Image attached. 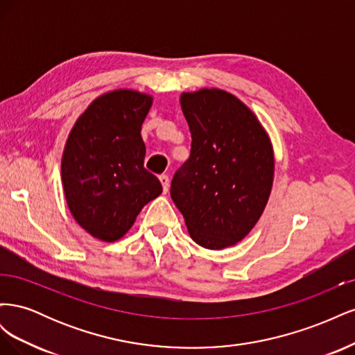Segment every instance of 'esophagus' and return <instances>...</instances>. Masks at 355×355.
I'll list each match as a JSON object with an SVG mask.
<instances>
[{
    "label": "esophagus",
    "instance_id": "obj_1",
    "mask_svg": "<svg viewBox=\"0 0 355 355\" xmlns=\"http://www.w3.org/2000/svg\"><path fill=\"white\" fill-rule=\"evenodd\" d=\"M159 182H161V185H163V191H164V194H167V191H168V185H170L168 176H167V175H161V176H159Z\"/></svg>",
    "mask_w": 355,
    "mask_h": 355
}]
</instances>
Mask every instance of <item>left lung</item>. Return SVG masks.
Instances as JSON below:
<instances>
[{
    "label": "left lung",
    "instance_id": "1",
    "mask_svg": "<svg viewBox=\"0 0 355 355\" xmlns=\"http://www.w3.org/2000/svg\"><path fill=\"white\" fill-rule=\"evenodd\" d=\"M191 154L173 176L171 200L191 239L220 250L241 241L262 216L274 182V149L257 116L234 94H180Z\"/></svg>",
    "mask_w": 355,
    "mask_h": 355
}]
</instances>
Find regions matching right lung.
<instances>
[{"mask_svg": "<svg viewBox=\"0 0 355 355\" xmlns=\"http://www.w3.org/2000/svg\"><path fill=\"white\" fill-rule=\"evenodd\" d=\"M153 96L120 89L94 99L75 121L62 155V185L73 219L92 237H124L163 187L144 167L142 124Z\"/></svg>", "mask_w": 355, "mask_h": 355, "instance_id": "right-lung-1", "label": "right lung"}]
</instances>
